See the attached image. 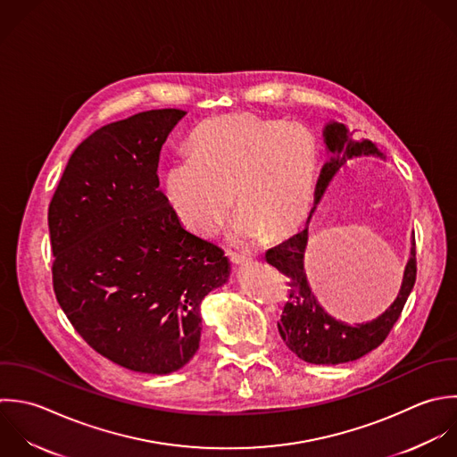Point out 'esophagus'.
I'll return each mask as SVG.
<instances>
[{"label":"esophagus","instance_id":"obj_1","mask_svg":"<svg viewBox=\"0 0 457 457\" xmlns=\"http://www.w3.org/2000/svg\"><path fill=\"white\" fill-rule=\"evenodd\" d=\"M229 260H231V263H233L235 267H240V265H245V263L251 262V258H247V256H244V254H237V253H231V254H229Z\"/></svg>","mask_w":457,"mask_h":457}]
</instances>
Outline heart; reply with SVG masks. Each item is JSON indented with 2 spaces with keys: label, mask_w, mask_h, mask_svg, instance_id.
<instances>
[{
  "label": "heart",
  "mask_w": 457,
  "mask_h": 457,
  "mask_svg": "<svg viewBox=\"0 0 457 457\" xmlns=\"http://www.w3.org/2000/svg\"><path fill=\"white\" fill-rule=\"evenodd\" d=\"M190 156L165 176V194L178 219L195 235H212L233 204L235 244L294 233L306 219L319 172V144L299 122L251 113L220 115L190 137Z\"/></svg>",
  "instance_id": "heart-1"
}]
</instances>
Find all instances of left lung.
<instances>
[{"instance_id": "obj_1", "label": "left lung", "mask_w": 457, "mask_h": 457, "mask_svg": "<svg viewBox=\"0 0 457 457\" xmlns=\"http://www.w3.org/2000/svg\"><path fill=\"white\" fill-rule=\"evenodd\" d=\"M328 160L320 170L313 210L308 217V222L303 231L285 240L283 244L267 251L265 258L270 265L278 267L287 274L290 287V301L287 303L281 320L278 322L279 335L287 347L306 363L313 365H340L354 361L379 347L388 337L390 329L401 317V312L415 287L417 279V258H415V235L411 238L410 260L404 269L403 285L394 299V303L376 319L351 324L333 317L313 294L306 269H304V253L308 247V226L313 217L317 204L322 201L328 187L338 170L354 158L374 156L386 160L383 151L369 138L356 140L349 128L340 120L326 122L322 129Z\"/></svg>"}]
</instances>
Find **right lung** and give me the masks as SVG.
<instances>
[{"instance_id": "obj_1", "label": "right lung", "mask_w": 457, "mask_h": 457, "mask_svg": "<svg viewBox=\"0 0 457 457\" xmlns=\"http://www.w3.org/2000/svg\"><path fill=\"white\" fill-rule=\"evenodd\" d=\"M185 110L135 113L71 154L47 212L56 301L110 361L165 376L201 342V303L229 279L222 249L187 231L158 190L162 145Z\"/></svg>"}]
</instances>
